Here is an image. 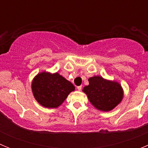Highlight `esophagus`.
Here are the masks:
<instances>
[{
    "mask_svg": "<svg viewBox=\"0 0 148 148\" xmlns=\"http://www.w3.org/2000/svg\"><path fill=\"white\" fill-rule=\"evenodd\" d=\"M77 89H78V90H79V91H80V90H82V86H78V87H77Z\"/></svg>",
    "mask_w": 148,
    "mask_h": 148,
    "instance_id": "obj_1",
    "label": "esophagus"
}]
</instances>
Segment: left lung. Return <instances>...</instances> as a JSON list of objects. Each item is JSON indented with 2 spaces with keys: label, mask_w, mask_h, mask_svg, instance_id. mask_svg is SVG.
Listing matches in <instances>:
<instances>
[{
  "label": "left lung",
  "mask_w": 148,
  "mask_h": 148,
  "mask_svg": "<svg viewBox=\"0 0 148 148\" xmlns=\"http://www.w3.org/2000/svg\"><path fill=\"white\" fill-rule=\"evenodd\" d=\"M89 85L83 88L90 103L99 110L108 112L114 109L123 99V90L118 82L93 76L88 79Z\"/></svg>",
  "instance_id": "1"
}]
</instances>
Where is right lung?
Returning <instances> with one entry per match:
<instances>
[{
  "label": "right lung",
  "mask_w": 148,
  "mask_h": 148,
  "mask_svg": "<svg viewBox=\"0 0 148 148\" xmlns=\"http://www.w3.org/2000/svg\"><path fill=\"white\" fill-rule=\"evenodd\" d=\"M74 90L73 84L58 73L52 74L42 72L38 73L32 82L35 99L40 105L48 108H58Z\"/></svg>",
  "instance_id": "1"
}]
</instances>
